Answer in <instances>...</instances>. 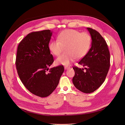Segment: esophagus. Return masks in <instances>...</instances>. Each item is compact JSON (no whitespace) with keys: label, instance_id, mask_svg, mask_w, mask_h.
<instances>
[{"label":"esophagus","instance_id":"esophagus-1","mask_svg":"<svg viewBox=\"0 0 125 125\" xmlns=\"http://www.w3.org/2000/svg\"><path fill=\"white\" fill-rule=\"evenodd\" d=\"M70 68V67H68V66H65V67H64V69H65V70H68V69H69Z\"/></svg>","mask_w":125,"mask_h":125}]
</instances>
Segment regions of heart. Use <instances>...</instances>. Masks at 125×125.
<instances>
[{
	"label": "heart",
	"mask_w": 125,
	"mask_h": 125,
	"mask_svg": "<svg viewBox=\"0 0 125 125\" xmlns=\"http://www.w3.org/2000/svg\"><path fill=\"white\" fill-rule=\"evenodd\" d=\"M92 44V37L87 33H81L73 29L66 30L61 32L57 40L51 42L49 49L52 54L59 56L66 47L67 53L59 56L55 63L58 65L68 66L76 58L83 57L90 50Z\"/></svg>",
	"instance_id": "heart-1"
}]
</instances>
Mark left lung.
I'll return each mask as SVG.
<instances>
[{"label":"left lung","instance_id":"obj_1","mask_svg":"<svg viewBox=\"0 0 125 125\" xmlns=\"http://www.w3.org/2000/svg\"><path fill=\"white\" fill-rule=\"evenodd\" d=\"M92 37V46L78 62L84 69L74 66L73 83L81 92L89 94L96 91L104 82L110 67V52L101 35L90 28H86Z\"/></svg>","mask_w":125,"mask_h":125}]
</instances>
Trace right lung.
I'll list each match as a JSON object with an SVG mask.
<instances>
[{"instance_id": "add662e5", "label": "right lung", "mask_w": 125, "mask_h": 125, "mask_svg": "<svg viewBox=\"0 0 125 125\" xmlns=\"http://www.w3.org/2000/svg\"><path fill=\"white\" fill-rule=\"evenodd\" d=\"M52 31L31 32L20 42L16 66L24 86L32 94L45 97L55 90L64 68L60 65L49 69L54 59L49 49Z\"/></svg>"}]
</instances>
